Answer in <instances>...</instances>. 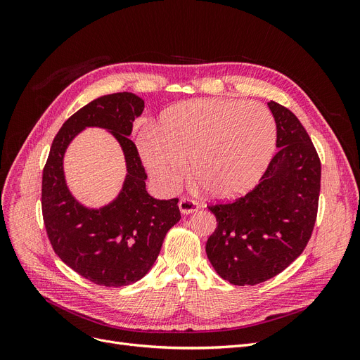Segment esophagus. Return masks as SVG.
Listing matches in <instances>:
<instances>
[{
    "instance_id": "esophagus-1",
    "label": "esophagus",
    "mask_w": 360,
    "mask_h": 360,
    "mask_svg": "<svg viewBox=\"0 0 360 360\" xmlns=\"http://www.w3.org/2000/svg\"><path fill=\"white\" fill-rule=\"evenodd\" d=\"M178 205H179V210L182 214H191L200 209V205L190 198H181Z\"/></svg>"
}]
</instances>
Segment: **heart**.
I'll return each instance as SVG.
<instances>
[{
	"label": "heart",
	"mask_w": 360,
	"mask_h": 360,
	"mask_svg": "<svg viewBox=\"0 0 360 360\" xmlns=\"http://www.w3.org/2000/svg\"><path fill=\"white\" fill-rule=\"evenodd\" d=\"M277 125L267 106L239 99H201L167 109L160 131L144 128L137 147L151 181L174 193L188 176L216 200L250 193L274 156Z\"/></svg>",
	"instance_id": "1"
}]
</instances>
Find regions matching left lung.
Returning a JSON list of instances; mask_svg holds the SVG:
<instances>
[{"label":"left lung","instance_id":"obj_1","mask_svg":"<svg viewBox=\"0 0 360 360\" xmlns=\"http://www.w3.org/2000/svg\"><path fill=\"white\" fill-rule=\"evenodd\" d=\"M278 151L259 184L235 202L210 205L217 228L205 243L216 273L236 286L266 281L302 254L311 238L319 198L321 163L293 112L269 103Z\"/></svg>","mask_w":360,"mask_h":360}]
</instances>
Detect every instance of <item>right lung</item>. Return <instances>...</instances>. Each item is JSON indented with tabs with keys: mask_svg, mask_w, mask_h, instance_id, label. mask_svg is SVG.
I'll list each match as a JSON object with an SVG mask.
<instances>
[{
	"mask_svg": "<svg viewBox=\"0 0 360 360\" xmlns=\"http://www.w3.org/2000/svg\"><path fill=\"white\" fill-rule=\"evenodd\" d=\"M143 110L144 101L129 91L91 101L63 124L44 169L42 213L52 248L70 269L99 286L121 288L143 278L167 231L181 219L178 198L159 200L146 190L147 175L129 140ZM87 127L109 131L126 162L120 193L99 207L86 206L70 193L63 170L69 144Z\"/></svg>",
	"mask_w": 360,
	"mask_h": 360,
	"instance_id": "add662e5",
	"label": "right lung"
}]
</instances>
